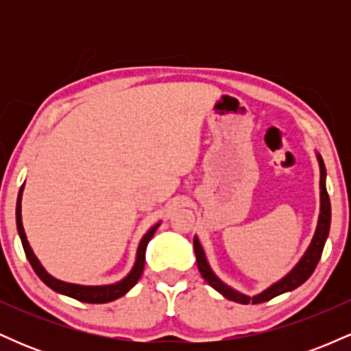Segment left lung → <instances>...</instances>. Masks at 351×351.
<instances>
[{"label":"left lung","mask_w":351,"mask_h":351,"mask_svg":"<svg viewBox=\"0 0 351 351\" xmlns=\"http://www.w3.org/2000/svg\"><path fill=\"white\" fill-rule=\"evenodd\" d=\"M318 167H320V215H318V221H317V228L315 232H313L312 241H310L307 251L304 252V256L300 257V261L297 263L293 267L285 274L282 279H279L274 284L269 285L267 289H264L263 292L256 293V295L249 297L245 293H241L236 289H232L231 285L224 284L219 277L216 276L215 271L209 265L206 254H204L203 245H201L198 236H195L193 239V245H195V254H196V263H198V269L203 276V279L211 285L213 289H216L217 292L221 293L223 297H226L228 300L237 302V304H261V302H267L274 299V297L280 295V293L291 292L293 289L300 287L305 280L312 276V272L315 271L318 261H320L322 251H324L325 241L328 237V231H330V219H332V208H330V198L327 193V186H325V178H327V171H325V165L324 160H322L320 153L315 152Z\"/></svg>","instance_id":"8db88e82"}]
</instances>
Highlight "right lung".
Returning <instances> with one entry per match:
<instances>
[{
  "label": "right lung",
  "mask_w": 351,
  "mask_h": 351,
  "mask_svg": "<svg viewBox=\"0 0 351 351\" xmlns=\"http://www.w3.org/2000/svg\"><path fill=\"white\" fill-rule=\"evenodd\" d=\"M23 189L24 184L19 189L18 195V203H16V226H18V234L21 237V243L24 247V252H26L27 261L29 264L33 265L34 272L38 274V277L41 279L47 287H51L52 291L62 293V295L72 297V299L79 300V302H86V304H107V302H112L119 297H122L130 291L132 287L138 282L140 277H142L143 267H145V251H147V245L150 243V239L155 234V231L158 229L162 221L148 229L145 232V236L140 241L138 249H136V257H135V264L132 267V271L123 277L122 280L114 282V284H106V285H80V284H71V282H64L52 277L46 269L43 267V264L39 263V259L36 257V254L33 249H31L29 241H27L26 232H24L23 228V216H21V199H23Z\"/></svg>",
  "instance_id": "obj_1"
}]
</instances>
